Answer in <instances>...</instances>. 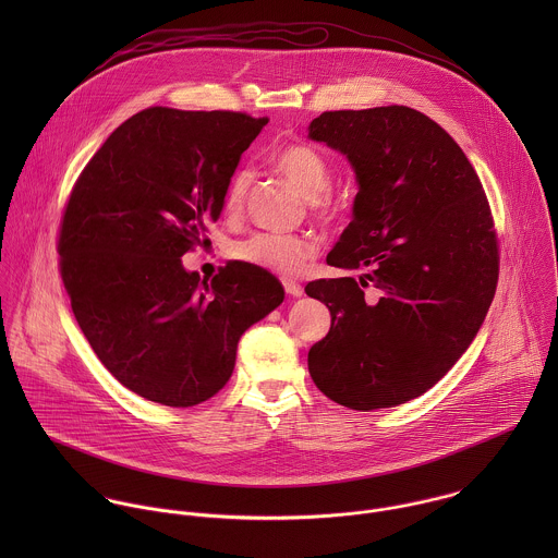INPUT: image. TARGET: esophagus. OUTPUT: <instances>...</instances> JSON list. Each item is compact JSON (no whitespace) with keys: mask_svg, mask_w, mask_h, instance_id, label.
<instances>
[{"mask_svg":"<svg viewBox=\"0 0 558 558\" xmlns=\"http://www.w3.org/2000/svg\"><path fill=\"white\" fill-rule=\"evenodd\" d=\"M283 288L290 296H303V288L296 283V281H290V279H283Z\"/></svg>","mask_w":558,"mask_h":558,"instance_id":"obj_1","label":"esophagus"}]
</instances>
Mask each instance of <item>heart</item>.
<instances>
[{
    "label": "heart",
    "instance_id": "heart-1",
    "mask_svg": "<svg viewBox=\"0 0 558 558\" xmlns=\"http://www.w3.org/2000/svg\"><path fill=\"white\" fill-rule=\"evenodd\" d=\"M272 167L283 178H288L305 199H310L316 213L328 208L326 191L330 186V167L314 146H283L272 155ZM246 189L248 173H234L223 199L228 217H239ZM316 253L318 244L314 240L296 234H253L246 240H240L234 246V255L240 262L281 277H296L307 266V262L316 257Z\"/></svg>",
    "mask_w": 558,
    "mask_h": 558
}]
</instances>
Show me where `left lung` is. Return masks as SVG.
Returning <instances> with one entry per match:
<instances>
[{
  "mask_svg": "<svg viewBox=\"0 0 558 558\" xmlns=\"http://www.w3.org/2000/svg\"><path fill=\"white\" fill-rule=\"evenodd\" d=\"M310 140L345 155L359 184L326 264L365 270L359 281L307 283L330 312L310 374L345 408H393L458 363L492 305L498 242L487 197L453 137L403 105L324 111Z\"/></svg>",
  "mask_w": 558,
  "mask_h": 558,
  "instance_id": "left-lung-1",
  "label": "left lung"
}]
</instances>
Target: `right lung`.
Listing matches in <instances>:
<instances>
[{
	"label": "right lung",
	"mask_w": 558,
	"mask_h": 558,
	"mask_svg": "<svg viewBox=\"0 0 558 558\" xmlns=\"http://www.w3.org/2000/svg\"><path fill=\"white\" fill-rule=\"evenodd\" d=\"M268 124L236 111L150 107L85 165L60 230V272L85 339L129 391L171 408L217 396L242 332L283 303L268 270L182 266L221 217L242 153Z\"/></svg>",
	"instance_id": "obj_1"
}]
</instances>
